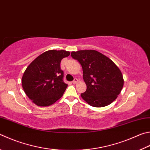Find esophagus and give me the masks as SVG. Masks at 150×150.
Instances as JSON below:
<instances>
[{
	"instance_id": "esophagus-1",
	"label": "esophagus",
	"mask_w": 150,
	"mask_h": 150,
	"mask_svg": "<svg viewBox=\"0 0 150 150\" xmlns=\"http://www.w3.org/2000/svg\"><path fill=\"white\" fill-rule=\"evenodd\" d=\"M77 82H78V79L77 78H75L74 80L72 81V83L73 84H76V83H77Z\"/></svg>"
}]
</instances>
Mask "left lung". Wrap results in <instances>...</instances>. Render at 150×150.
<instances>
[{
	"instance_id": "8db88e82",
	"label": "left lung",
	"mask_w": 150,
	"mask_h": 150,
	"mask_svg": "<svg viewBox=\"0 0 150 150\" xmlns=\"http://www.w3.org/2000/svg\"><path fill=\"white\" fill-rule=\"evenodd\" d=\"M71 57L81 64L86 90L82 98L93 107L110 105L120 94L123 77L113 62L94 50L72 52Z\"/></svg>"
}]
</instances>
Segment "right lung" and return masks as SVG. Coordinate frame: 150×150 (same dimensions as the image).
<instances>
[{"label": "right lung", "mask_w": 150, "mask_h": 150, "mask_svg": "<svg viewBox=\"0 0 150 150\" xmlns=\"http://www.w3.org/2000/svg\"><path fill=\"white\" fill-rule=\"evenodd\" d=\"M69 54L65 50H48L27 67L21 83L25 93L35 104L50 105L63 96L67 84L64 82L60 62Z\"/></svg>", "instance_id": "right-lung-1"}]
</instances>
